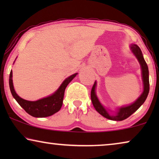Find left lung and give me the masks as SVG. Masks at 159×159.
I'll return each mask as SVG.
<instances>
[{
    "instance_id": "8db88e82",
    "label": "left lung",
    "mask_w": 159,
    "mask_h": 159,
    "mask_svg": "<svg viewBox=\"0 0 159 159\" xmlns=\"http://www.w3.org/2000/svg\"><path fill=\"white\" fill-rule=\"evenodd\" d=\"M131 51L137 59L138 60L141 66V70H142V78L143 82V92L140 96L133 103L130 104L129 106H123L119 108L118 111L116 114L111 115L108 113L105 108L102 106V104L100 103L96 93H95V88H96V82H95L93 84L92 90H91V101H92L93 105L95 108V110L101 114L102 116L105 117L106 119H111L113 121H122L124 119H127L129 116L135 112L141 106L143 105L145 100H146L148 95L149 93L150 84H149V71L148 67L145 62V61L143 58L142 51L140 48L135 44H132L130 45Z\"/></svg>"
}]
</instances>
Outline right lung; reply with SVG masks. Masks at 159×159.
Here are the masks:
<instances>
[{
    "instance_id": "right-lung-1",
    "label": "right lung",
    "mask_w": 159,
    "mask_h": 159,
    "mask_svg": "<svg viewBox=\"0 0 159 159\" xmlns=\"http://www.w3.org/2000/svg\"><path fill=\"white\" fill-rule=\"evenodd\" d=\"M77 75V73H75L67 77L62 82L58 90L50 96L43 98L36 101H30L21 98L15 92L12 80V71H11L9 76L10 90L17 103L30 115L38 118L50 116L61 109L63 104L65 89Z\"/></svg>"
}]
</instances>
